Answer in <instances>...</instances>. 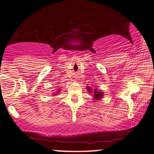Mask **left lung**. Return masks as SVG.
<instances>
[{
  "instance_id": "obj_1",
  "label": "left lung",
  "mask_w": 154,
  "mask_h": 154,
  "mask_svg": "<svg viewBox=\"0 0 154 154\" xmlns=\"http://www.w3.org/2000/svg\"><path fill=\"white\" fill-rule=\"evenodd\" d=\"M87 89L88 90L89 92H91V87H87ZM102 96H103V93L102 92V91H98L97 90V89H94V99H95V100H100V99L102 98Z\"/></svg>"
}]
</instances>
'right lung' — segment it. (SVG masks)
<instances>
[{"instance_id":"right-lung-1","label":"right lung","mask_w":154,"mask_h":154,"mask_svg":"<svg viewBox=\"0 0 154 154\" xmlns=\"http://www.w3.org/2000/svg\"><path fill=\"white\" fill-rule=\"evenodd\" d=\"M57 94V93H56V94Z\"/></svg>"}]
</instances>
